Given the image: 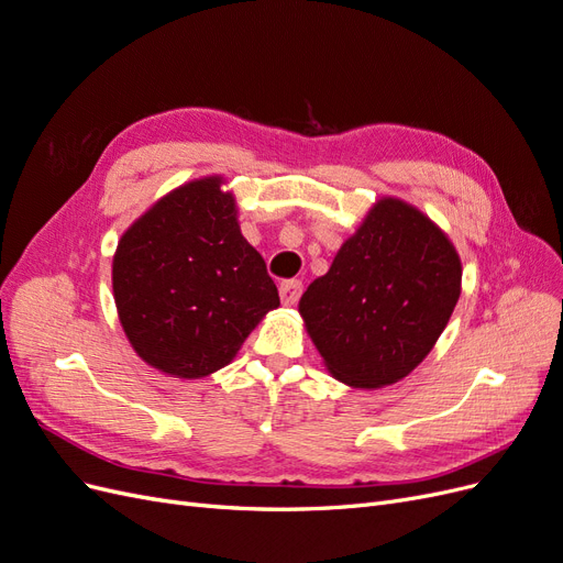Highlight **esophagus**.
Listing matches in <instances>:
<instances>
[{"label":"esophagus","mask_w":563,"mask_h":563,"mask_svg":"<svg viewBox=\"0 0 563 563\" xmlns=\"http://www.w3.org/2000/svg\"><path fill=\"white\" fill-rule=\"evenodd\" d=\"M279 296L284 305H296L302 296V282L300 279H286L279 284Z\"/></svg>","instance_id":"obj_1"}]
</instances>
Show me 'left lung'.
<instances>
[{"label": "left lung", "mask_w": 563, "mask_h": 563, "mask_svg": "<svg viewBox=\"0 0 563 563\" xmlns=\"http://www.w3.org/2000/svg\"><path fill=\"white\" fill-rule=\"evenodd\" d=\"M457 251L411 203L383 197L340 246L298 312L329 373L350 387L406 378L434 347L460 298Z\"/></svg>", "instance_id": "8db88e82"}]
</instances>
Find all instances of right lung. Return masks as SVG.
Returning a JSON list of instances; mask_svg holds the SVG:
<instances>
[{
    "instance_id": "1",
    "label": "right lung",
    "mask_w": 563,
    "mask_h": 563,
    "mask_svg": "<svg viewBox=\"0 0 563 563\" xmlns=\"http://www.w3.org/2000/svg\"><path fill=\"white\" fill-rule=\"evenodd\" d=\"M223 183L209 176L176 187L122 234L112 258L114 305L131 347L174 378L197 380L228 366L279 308Z\"/></svg>"
}]
</instances>
